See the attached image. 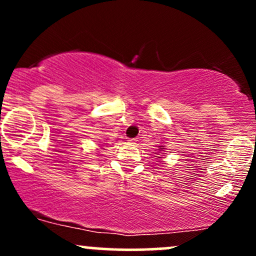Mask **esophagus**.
<instances>
[{
	"mask_svg": "<svg viewBox=\"0 0 256 256\" xmlns=\"http://www.w3.org/2000/svg\"><path fill=\"white\" fill-rule=\"evenodd\" d=\"M128 144H130V146L136 144V140H134V138H128Z\"/></svg>",
	"mask_w": 256,
	"mask_h": 256,
	"instance_id": "1",
	"label": "esophagus"
}]
</instances>
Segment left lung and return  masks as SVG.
<instances>
[{"mask_svg":"<svg viewBox=\"0 0 256 256\" xmlns=\"http://www.w3.org/2000/svg\"><path fill=\"white\" fill-rule=\"evenodd\" d=\"M161 149H165V148H160V149H158V150H161Z\"/></svg>","mask_w":256,"mask_h":256,"instance_id":"obj_1","label":"left lung"}]
</instances>
